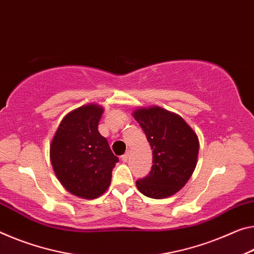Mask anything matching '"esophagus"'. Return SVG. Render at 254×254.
<instances>
[{"mask_svg":"<svg viewBox=\"0 0 254 254\" xmlns=\"http://www.w3.org/2000/svg\"><path fill=\"white\" fill-rule=\"evenodd\" d=\"M127 158H128V152H127V154H124V155H122L121 156V159H122V162H127Z\"/></svg>","mask_w":254,"mask_h":254,"instance_id":"1","label":"esophagus"}]
</instances>
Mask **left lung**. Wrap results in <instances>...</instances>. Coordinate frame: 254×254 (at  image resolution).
<instances>
[{"label":"left lung","mask_w":254,"mask_h":254,"mask_svg":"<svg viewBox=\"0 0 254 254\" xmlns=\"http://www.w3.org/2000/svg\"><path fill=\"white\" fill-rule=\"evenodd\" d=\"M133 116L152 149L151 171L136 181V187L148 198H168L187 184L194 171L198 136L182 118L160 107L141 108Z\"/></svg>","instance_id":"8db88e82"}]
</instances>
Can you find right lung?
<instances>
[{"label": "right lung", "mask_w": 254, "mask_h": 254, "mask_svg": "<svg viewBox=\"0 0 254 254\" xmlns=\"http://www.w3.org/2000/svg\"><path fill=\"white\" fill-rule=\"evenodd\" d=\"M103 108L86 105L62 120L51 144L52 166L60 182L72 194L98 198L107 190L119 158L99 133Z\"/></svg>", "instance_id": "right-lung-1"}]
</instances>
